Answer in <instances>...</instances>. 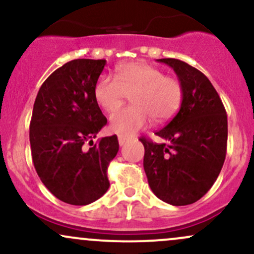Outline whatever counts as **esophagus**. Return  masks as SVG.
Masks as SVG:
<instances>
[{
  "instance_id": "esophagus-1",
  "label": "esophagus",
  "mask_w": 254,
  "mask_h": 254,
  "mask_svg": "<svg viewBox=\"0 0 254 254\" xmlns=\"http://www.w3.org/2000/svg\"><path fill=\"white\" fill-rule=\"evenodd\" d=\"M131 139V137H127V136H123V135H119L118 136V142H119V145H124L127 142H129Z\"/></svg>"
}]
</instances>
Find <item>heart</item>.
Segmentation results:
<instances>
[{"mask_svg": "<svg viewBox=\"0 0 254 254\" xmlns=\"http://www.w3.org/2000/svg\"><path fill=\"white\" fill-rule=\"evenodd\" d=\"M131 94L132 105L110 116V127L119 135H133L153 121L166 122L177 115L184 99L182 81L167 76L156 66L143 62L118 66L116 77L99 76L93 95L101 109L113 111Z\"/></svg>", "mask_w": 254, "mask_h": 254, "instance_id": "1", "label": "heart"}]
</instances>
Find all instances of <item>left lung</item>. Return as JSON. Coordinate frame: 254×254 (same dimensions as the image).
Listing matches in <instances>:
<instances>
[{"instance_id": "left-lung-1", "label": "left lung", "mask_w": 254, "mask_h": 254, "mask_svg": "<svg viewBox=\"0 0 254 254\" xmlns=\"http://www.w3.org/2000/svg\"><path fill=\"white\" fill-rule=\"evenodd\" d=\"M179 77L184 99L179 112L155 135L166 142L141 137L143 167L151 191L172 205L200 199L216 182L226 159L228 122L220 95L209 78L190 64L161 58Z\"/></svg>"}]
</instances>
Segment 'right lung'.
Instances as JSON below:
<instances>
[{"instance_id":"add662e5","label":"right lung","mask_w":254,"mask_h":254,"mask_svg":"<svg viewBox=\"0 0 254 254\" xmlns=\"http://www.w3.org/2000/svg\"><path fill=\"white\" fill-rule=\"evenodd\" d=\"M105 60H72L44 81L30 123L31 153L38 176L64 203L87 205L110 186L107 167L119 149L117 136L93 138L107 119L93 95ZM88 141L92 147L84 148Z\"/></svg>"}]
</instances>
